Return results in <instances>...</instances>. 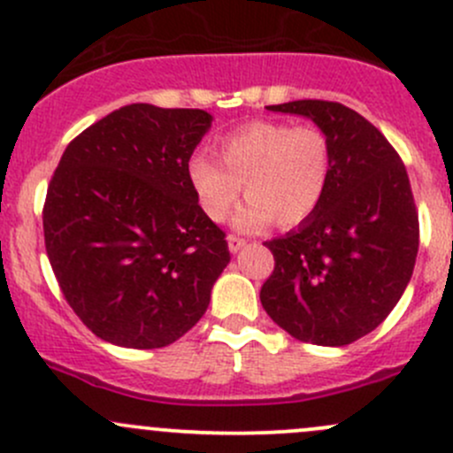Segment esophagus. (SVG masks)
<instances>
[{
	"label": "esophagus",
	"instance_id": "obj_1",
	"mask_svg": "<svg viewBox=\"0 0 453 453\" xmlns=\"http://www.w3.org/2000/svg\"><path fill=\"white\" fill-rule=\"evenodd\" d=\"M241 248H245V241L243 239H239V236H227V250H230L232 254H236L239 252Z\"/></svg>",
	"mask_w": 453,
	"mask_h": 453
}]
</instances>
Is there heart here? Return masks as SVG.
<instances>
[{"label": "heart", "instance_id": "heart-1", "mask_svg": "<svg viewBox=\"0 0 453 453\" xmlns=\"http://www.w3.org/2000/svg\"><path fill=\"white\" fill-rule=\"evenodd\" d=\"M217 159L197 153L186 177L210 221H223L243 188L236 230H260L267 223L294 227L318 210L331 180V146L318 127L252 120L227 131L214 144Z\"/></svg>", "mask_w": 453, "mask_h": 453}]
</instances>
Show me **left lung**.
Instances as JSON below:
<instances>
[{
    "mask_svg": "<svg viewBox=\"0 0 453 453\" xmlns=\"http://www.w3.org/2000/svg\"><path fill=\"white\" fill-rule=\"evenodd\" d=\"M267 109L309 118L326 135L331 180L307 221L265 243L276 267L260 303L296 340L346 346L388 318L412 278L418 214L408 171L381 131L344 104Z\"/></svg>",
    "mask_w": 453,
    "mask_h": 453,
    "instance_id": "1",
    "label": "left lung"
}]
</instances>
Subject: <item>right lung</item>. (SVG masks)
I'll list each match as a JSON object with an SVG mask.
<instances>
[{
	"instance_id": "add662e5",
	"label": "right lung",
	"mask_w": 453,
	"mask_h": 453,
	"mask_svg": "<svg viewBox=\"0 0 453 453\" xmlns=\"http://www.w3.org/2000/svg\"><path fill=\"white\" fill-rule=\"evenodd\" d=\"M212 127L203 109L135 103L63 153L43 208L45 252L63 296L100 340L162 349L199 322L230 263L186 164Z\"/></svg>"
}]
</instances>
